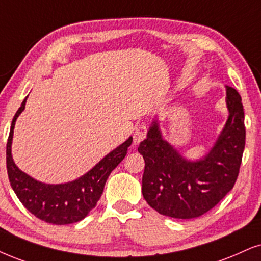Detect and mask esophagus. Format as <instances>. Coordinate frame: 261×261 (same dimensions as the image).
I'll use <instances>...</instances> for the list:
<instances>
[{"label":"esophagus","mask_w":261,"mask_h":261,"mask_svg":"<svg viewBox=\"0 0 261 261\" xmlns=\"http://www.w3.org/2000/svg\"><path fill=\"white\" fill-rule=\"evenodd\" d=\"M147 136V126L146 124H141L135 128V133H134V144L140 143L141 141H143L144 138Z\"/></svg>","instance_id":"34e87169"}]
</instances>
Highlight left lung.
I'll return each instance as SVG.
<instances>
[{
  "instance_id": "8db88e82",
  "label": "left lung",
  "mask_w": 261,
  "mask_h": 261,
  "mask_svg": "<svg viewBox=\"0 0 261 261\" xmlns=\"http://www.w3.org/2000/svg\"><path fill=\"white\" fill-rule=\"evenodd\" d=\"M226 89V123L213 147L199 160H188L163 137L159 123L151 121L138 151L143 155L142 194L163 216L193 219L212 210L233 188L246 143L242 98Z\"/></svg>"
}]
</instances>
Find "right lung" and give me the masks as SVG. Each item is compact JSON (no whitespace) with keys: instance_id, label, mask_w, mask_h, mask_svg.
Returning <instances> with one entry per match:
<instances>
[{"instance_id":"1","label":"right lung","mask_w":261,"mask_h":261,"mask_svg":"<svg viewBox=\"0 0 261 261\" xmlns=\"http://www.w3.org/2000/svg\"><path fill=\"white\" fill-rule=\"evenodd\" d=\"M26 100L16 111L12 120L7 142V172L15 195L29 212L44 222L65 225L84 219L96 206L103 191L108 176L126 155L127 148L133 143L128 137L124 143L110 151L83 176L61 184L39 182L16 166L12 156V141L15 121L25 110Z\"/></svg>"}]
</instances>
